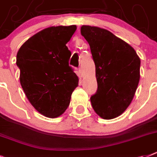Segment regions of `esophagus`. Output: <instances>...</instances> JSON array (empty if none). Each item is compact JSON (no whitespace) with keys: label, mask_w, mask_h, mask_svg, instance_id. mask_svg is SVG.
Returning <instances> with one entry per match:
<instances>
[{"label":"esophagus","mask_w":157,"mask_h":157,"mask_svg":"<svg viewBox=\"0 0 157 157\" xmlns=\"http://www.w3.org/2000/svg\"><path fill=\"white\" fill-rule=\"evenodd\" d=\"M78 73H79V75H81V76L82 75V67H78Z\"/></svg>","instance_id":"34e87169"}]
</instances>
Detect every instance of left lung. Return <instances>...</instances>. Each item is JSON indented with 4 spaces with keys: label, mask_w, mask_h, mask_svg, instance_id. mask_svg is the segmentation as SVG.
<instances>
[{
    "label": "left lung",
    "mask_w": 157,
    "mask_h": 157,
    "mask_svg": "<svg viewBox=\"0 0 157 157\" xmlns=\"http://www.w3.org/2000/svg\"><path fill=\"white\" fill-rule=\"evenodd\" d=\"M95 65L98 89L90 97L93 109L111 120L128 108L140 81V59L130 45L107 29L82 25Z\"/></svg>",
    "instance_id": "obj_1"
}]
</instances>
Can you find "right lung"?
<instances>
[{"label": "right lung", "mask_w": 157, "mask_h": 157, "mask_svg": "<svg viewBox=\"0 0 157 157\" xmlns=\"http://www.w3.org/2000/svg\"><path fill=\"white\" fill-rule=\"evenodd\" d=\"M75 30L76 25L46 28L27 40L17 54L25 94L46 117L61 116L78 85V78L69 66L71 52L66 46Z\"/></svg>", "instance_id": "1"}]
</instances>
